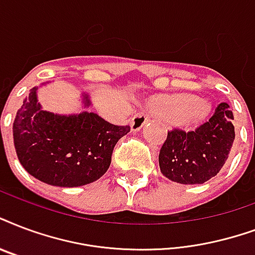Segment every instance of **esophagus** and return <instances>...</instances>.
Segmentation results:
<instances>
[{"mask_svg": "<svg viewBox=\"0 0 255 255\" xmlns=\"http://www.w3.org/2000/svg\"><path fill=\"white\" fill-rule=\"evenodd\" d=\"M149 115L144 111H139L137 114L132 118V123H131V127H132V131H139L145 123H147V120H148Z\"/></svg>", "mask_w": 255, "mask_h": 255, "instance_id": "1", "label": "esophagus"}]
</instances>
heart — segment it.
<instances>
[{"mask_svg":"<svg viewBox=\"0 0 255 255\" xmlns=\"http://www.w3.org/2000/svg\"><path fill=\"white\" fill-rule=\"evenodd\" d=\"M155 108L167 122L190 126L205 119L211 111V104L206 99L188 95H175L159 99Z\"/></svg>","mask_w":255,"mask_h":255,"instance_id":"1","label":"heart"}]
</instances>
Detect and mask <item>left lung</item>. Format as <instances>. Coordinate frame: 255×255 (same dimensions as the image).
<instances>
[{
	"label": "left lung",
	"instance_id": "obj_1",
	"mask_svg": "<svg viewBox=\"0 0 255 255\" xmlns=\"http://www.w3.org/2000/svg\"><path fill=\"white\" fill-rule=\"evenodd\" d=\"M233 112L221 103L214 115L194 131L174 128L159 153L162 174L182 184H202L218 174L226 163L236 137Z\"/></svg>",
	"mask_w": 255,
	"mask_h": 255
}]
</instances>
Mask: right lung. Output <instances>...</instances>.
Segmentation results:
<instances>
[{"instance_id":"obj_1","label":"right lung","mask_w":255,"mask_h":255,"mask_svg":"<svg viewBox=\"0 0 255 255\" xmlns=\"http://www.w3.org/2000/svg\"><path fill=\"white\" fill-rule=\"evenodd\" d=\"M37 89H30L13 123L19 163L36 179L58 187H79L102 178L111 164L114 147L131 131L129 126H115L93 112L58 115L44 111ZM83 102L91 106L85 93Z\"/></svg>"}]
</instances>
